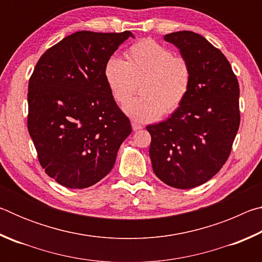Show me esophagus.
<instances>
[{
  "label": "esophagus",
  "mask_w": 262,
  "mask_h": 262,
  "mask_svg": "<svg viewBox=\"0 0 262 262\" xmlns=\"http://www.w3.org/2000/svg\"><path fill=\"white\" fill-rule=\"evenodd\" d=\"M132 127H133V130H134V132H137V130H140V129H142V128H143V126L140 125V123H136V122H132Z\"/></svg>",
  "instance_id": "esophagus-1"
}]
</instances>
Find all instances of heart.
I'll list each match as a JSON object with an SVG mask.
<instances>
[{"instance_id":"obj_1","label":"heart","mask_w":262,"mask_h":262,"mask_svg":"<svg viewBox=\"0 0 262 262\" xmlns=\"http://www.w3.org/2000/svg\"><path fill=\"white\" fill-rule=\"evenodd\" d=\"M104 77L119 104L126 103L136 92L137 83H141L142 96L128 101L123 111L137 122H150L180 107L188 95L192 72L185 57L145 39L126 52V61L110 57Z\"/></svg>"}]
</instances>
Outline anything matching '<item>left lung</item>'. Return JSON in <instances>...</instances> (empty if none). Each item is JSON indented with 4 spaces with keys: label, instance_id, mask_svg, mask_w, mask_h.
<instances>
[{
    "label": "left lung",
    "instance_id": "obj_1",
    "mask_svg": "<svg viewBox=\"0 0 262 262\" xmlns=\"http://www.w3.org/2000/svg\"><path fill=\"white\" fill-rule=\"evenodd\" d=\"M164 40L187 60L192 82L170 118L147 126L149 155L163 183L187 189L207 183L228 161L241 122L239 84L227 57L202 35L179 31Z\"/></svg>",
    "mask_w": 262,
    "mask_h": 262
}]
</instances>
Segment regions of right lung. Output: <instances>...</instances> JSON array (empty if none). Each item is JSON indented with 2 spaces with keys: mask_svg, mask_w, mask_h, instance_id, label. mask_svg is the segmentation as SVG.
I'll list each match as a JSON object with an SVG mask.
<instances>
[{
  "mask_svg": "<svg viewBox=\"0 0 262 262\" xmlns=\"http://www.w3.org/2000/svg\"><path fill=\"white\" fill-rule=\"evenodd\" d=\"M130 31H78L43 53L29 81L28 129L46 173L86 188L113 168L130 121L111 94L104 67Z\"/></svg>",
  "mask_w": 262,
  "mask_h": 262,
  "instance_id": "obj_1",
  "label": "right lung"
}]
</instances>
